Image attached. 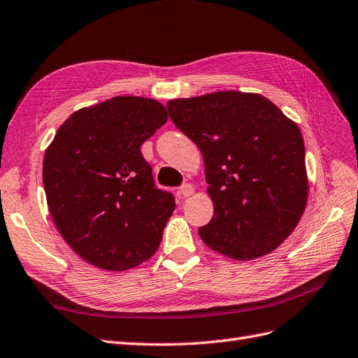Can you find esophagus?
Wrapping results in <instances>:
<instances>
[{
    "label": "esophagus",
    "instance_id": "1",
    "mask_svg": "<svg viewBox=\"0 0 358 358\" xmlns=\"http://www.w3.org/2000/svg\"><path fill=\"white\" fill-rule=\"evenodd\" d=\"M193 192H195V189H193V186L189 185V182H187V185L180 187L178 195L182 196V198H187V196H192V195H193Z\"/></svg>",
    "mask_w": 358,
    "mask_h": 358
}]
</instances>
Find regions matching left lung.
Segmentation results:
<instances>
[{
	"label": "left lung",
	"instance_id": "left-lung-1",
	"mask_svg": "<svg viewBox=\"0 0 358 358\" xmlns=\"http://www.w3.org/2000/svg\"><path fill=\"white\" fill-rule=\"evenodd\" d=\"M166 108L206 165L214 214L198 229L202 241L238 261L278 249L308 202L299 126L268 99L240 91L169 100Z\"/></svg>",
	"mask_w": 358,
	"mask_h": 358
}]
</instances>
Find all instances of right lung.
Returning <instances> with one entry per match:
<instances>
[{
	"label": "right lung",
	"instance_id": "obj_1",
	"mask_svg": "<svg viewBox=\"0 0 358 358\" xmlns=\"http://www.w3.org/2000/svg\"><path fill=\"white\" fill-rule=\"evenodd\" d=\"M168 121L155 99L120 96L73 112L43 160V186L55 227L94 267L134 268L156 253L176 208L156 189L141 145Z\"/></svg>",
	"mask_w": 358,
	"mask_h": 358
}]
</instances>
